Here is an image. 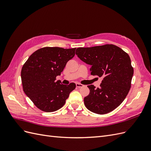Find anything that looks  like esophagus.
I'll return each instance as SVG.
<instances>
[{
    "instance_id": "1",
    "label": "esophagus",
    "mask_w": 151,
    "mask_h": 151,
    "mask_svg": "<svg viewBox=\"0 0 151 151\" xmlns=\"http://www.w3.org/2000/svg\"><path fill=\"white\" fill-rule=\"evenodd\" d=\"M76 87H77V88H83V87H84V85L81 84L80 83H76Z\"/></svg>"
}]
</instances>
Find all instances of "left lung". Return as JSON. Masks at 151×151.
Segmentation results:
<instances>
[{
  "instance_id": "left-lung-1",
  "label": "left lung",
  "mask_w": 151,
  "mask_h": 151,
  "mask_svg": "<svg viewBox=\"0 0 151 151\" xmlns=\"http://www.w3.org/2000/svg\"><path fill=\"white\" fill-rule=\"evenodd\" d=\"M76 53L91 65V75L103 78L99 88L88 86L90 92L84 99L86 107L99 115L112 111L123 101L131 88L134 68L129 55L112 44L77 48Z\"/></svg>"
}]
</instances>
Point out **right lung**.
I'll return each instance as SVG.
<instances>
[{
  "label": "right lung",
  "instance_id": "add662e5",
  "mask_svg": "<svg viewBox=\"0 0 151 151\" xmlns=\"http://www.w3.org/2000/svg\"><path fill=\"white\" fill-rule=\"evenodd\" d=\"M74 48L44 47L32 53L21 70L22 88L27 96L38 109L53 112L65 103L75 83L62 84L55 81L67 62L75 55Z\"/></svg>",
  "mask_w": 151,
  "mask_h": 151
}]
</instances>
